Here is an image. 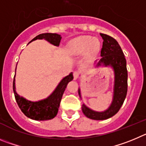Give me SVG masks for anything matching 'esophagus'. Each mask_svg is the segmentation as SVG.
<instances>
[{
  "label": "esophagus",
  "mask_w": 146,
  "mask_h": 146,
  "mask_svg": "<svg viewBox=\"0 0 146 146\" xmlns=\"http://www.w3.org/2000/svg\"><path fill=\"white\" fill-rule=\"evenodd\" d=\"M78 76H79V72L77 71V70L73 72V79L76 80L78 78Z\"/></svg>",
  "instance_id": "34e87169"
}]
</instances>
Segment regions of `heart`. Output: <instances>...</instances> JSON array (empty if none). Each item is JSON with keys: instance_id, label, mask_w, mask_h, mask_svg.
<instances>
[{"instance_id": "heart-1", "label": "heart", "mask_w": 146, "mask_h": 146, "mask_svg": "<svg viewBox=\"0 0 146 146\" xmlns=\"http://www.w3.org/2000/svg\"><path fill=\"white\" fill-rule=\"evenodd\" d=\"M100 49V43L89 36H81L69 43V52L73 55H81L87 51L88 54L93 55Z\"/></svg>"}]
</instances>
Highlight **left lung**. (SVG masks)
Returning <instances> with one entry per match:
<instances>
[{
  "label": "left lung",
  "mask_w": 146,
  "mask_h": 146,
  "mask_svg": "<svg viewBox=\"0 0 146 146\" xmlns=\"http://www.w3.org/2000/svg\"><path fill=\"white\" fill-rule=\"evenodd\" d=\"M102 38V46L100 51L102 59L98 65L103 63L113 68L115 72L114 95L112 104L104 112H95L88 108L84 104L82 105V111L86 117L94 120H105L115 115L124 103L127 93V69L124 55L118 42L113 37L106 34L100 33ZM78 94L81 97L80 89Z\"/></svg>",
  "instance_id": "1"
}]
</instances>
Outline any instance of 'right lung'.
<instances>
[{
  "instance_id": "add662e5",
  "label": "right lung",
  "mask_w": 146,
  "mask_h": 146,
  "mask_svg": "<svg viewBox=\"0 0 146 146\" xmlns=\"http://www.w3.org/2000/svg\"><path fill=\"white\" fill-rule=\"evenodd\" d=\"M45 39L55 46H59L62 38L60 35L56 33H42L34 38L33 40L37 39ZM73 79V73L67 76L62 80L57 87L53 93L48 98L38 102H31L22 97L18 95L15 90V79L13 81V91L14 97L18 106L22 113L27 116L33 120L45 121L52 119L57 115L60 102L63 95L67 85Z\"/></svg>"
}]
</instances>
